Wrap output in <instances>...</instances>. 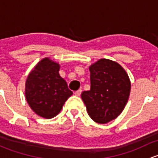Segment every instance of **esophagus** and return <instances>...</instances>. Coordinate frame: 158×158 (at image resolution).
<instances>
[{"instance_id": "1", "label": "esophagus", "mask_w": 158, "mask_h": 158, "mask_svg": "<svg viewBox=\"0 0 158 158\" xmlns=\"http://www.w3.org/2000/svg\"><path fill=\"white\" fill-rule=\"evenodd\" d=\"M82 89H79V90H77V91H76V92H75V95H76V96H79V95H81V93H82Z\"/></svg>"}]
</instances>
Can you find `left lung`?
<instances>
[{
  "mask_svg": "<svg viewBox=\"0 0 158 158\" xmlns=\"http://www.w3.org/2000/svg\"><path fill=\"white\" fill-rule=\"evenodd\" d=\"M91 88L81 95L89 115L95 122L106 124L125 109L131 82L125 69L114 61L101 59L89 67Z\"/></svg>",
  "mask_w": 158,
  "mask_h": 158,
  "instance_id": "8db88e82",
  "label": "left lung"
}]
</instances>
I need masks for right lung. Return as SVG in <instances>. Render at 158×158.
Segmentation results:
<instances>
[{
	"mask_svg": "<svg viewBox=\"0 0 158 158\" xmlns=\"http://www.w3.org/2000/svg\"><path fill=\"white\" fill-rule=\"evenodd\" d=\"M59 70L58 63L45 58L37 63L27 79L26 99L31 109L40 117H55L73 95Z\"/></svg>",
	"mask_w": 158,
	"mask_h": 158,
	"instance_id": "obj_1",
	"label": "right lung"
}]
</instances>
